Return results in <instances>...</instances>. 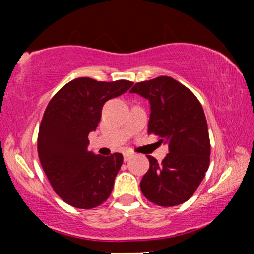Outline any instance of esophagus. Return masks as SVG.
Wrapping results in <instances>:
<instances>
[{
    "label": "esophagus",
    "mask_w": 254,
    "mask_h": 254,
    "mask_svg": "<svg viewBox=\"0 0 254 254\" xmlns=\"http://www.w3.org/2000/svg\"><path fill=\"white\" fill-rule=\"evenodd\" d=\"M131 157H132V154H131V153H125L124 154V161H129Z\"/></svg>",
    "instance_id": "34e87169"
}]
</instances>
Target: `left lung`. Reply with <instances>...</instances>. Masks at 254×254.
Instances as JSON below:
<instances>
[{
	"mask_svg": "<svg viewBox=\"0 0 254 254\" xmlns=\"http://www.w3.org/2000/svg\"><path fill=\"white\" fill-rule=\"evenodd\" d=\"M150 104L148 133L168 144L161 164L148 155L149 170L141 191L160 206L179 205L190 199L208 171L210 139L202 105L184 84L170 76L136 83L130 90Z\"/></svg>",
	"mask_w": 254,
	"mask_h": 254,
	"instance_id": "8db88e82",
	"label": "left lung"
}]
</instances>
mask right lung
I'll return each mask as SVG.
<instances>
[{"instance_id": "obj_1", "label": "right lung", "mask_w": 254, "mask_h": 254, "mask_svg": "<svg viewBox=\"0 0 254 254\" xmlns=\"http://www.w3.org/2000/svg\"><path fill=\"white\" fill-rule=\"evenodd\" d=\"M131 86L127 80L75 78L58 90L44 112L38 135L40 164L55 192L74 208H95L112 192L123 155L88 151V135L97 129L104 104Z\"/></svg>"}]
</instances>
